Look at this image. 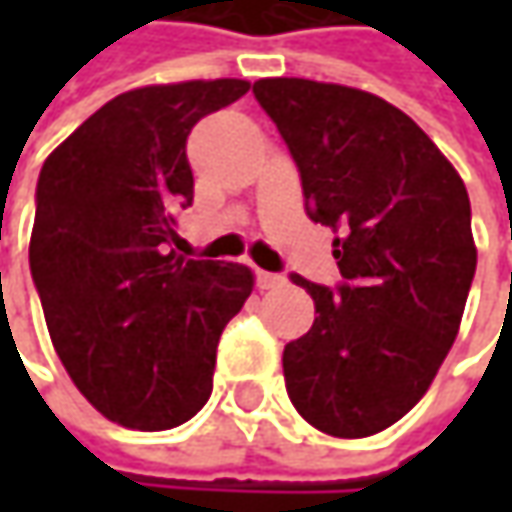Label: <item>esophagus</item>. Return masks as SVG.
<instances>
[{"mask_svg":"<svg viewBox=\"0 0 512 512\" xmlns=\"http://www.w3.org/2000/svg\"><path fill=\"white\" fill-rule=\"evenodd\" d=\"M282 285H285V276L267 273V270H256V287H259V290H276V287Z\"/></svg>","mask_w":512,"mask_h":512,"instance_id":"esophagus-1","label":"esophagus"}]
</instances>
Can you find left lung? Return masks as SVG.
<instances>
[{
  "label": "left lung",
  "mask_w": 512,
  "mask_h": 512,
  "mask_svg": "<svg viewBox=\"0 0 512 512\" xmlns=\"http://www.w3.org/2000/svg\"><path fill=\"white\" fill-rule=\"evenodd\" d=\"M256 102L302 176L307 216L333 227L336 287L290 276L316 319L285 344V387L316 430L373 436L427 393L476 273L470 199L407 113L373 93L259 79Z\"/></svg>",
  "instance_id": "8db88e82"
}]
</instances>
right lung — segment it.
I'll list each match as a JSON object with an SVG mask.
<instances>
[{
    "instance_id": "add662e5",
    "label": "right lung",
    "mask_w": 512,
    "mask_h": 512,
    "mask_svg": "<svg viewBox=\"0 0 512 512\" xmlns=\"http://www.w3.org/2000/svg\"><path fill=\"white\" fill-rule=\"evenodd\" d=\"M247 90L245 79L128 90L39 173L30 276L50 342L122 427L170 430L205 407L219 336L253 290L245 265L173 250L176 213L193 202L190 128Z\"/></svg>"
}]
</instances>
